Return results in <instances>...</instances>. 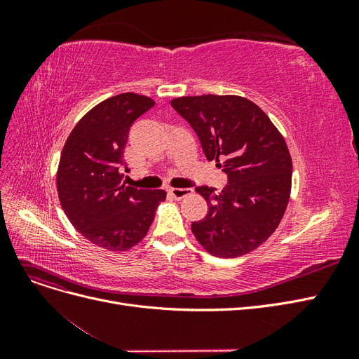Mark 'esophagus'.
<instances>
[{"instance_id": "esophagus-1", "label": "esophagus", "mask_w": 359, "mask_h": 359, "mask_svg": "<svg viewBox=\"0 0 359 359\" xmlns=\"http://www.w3.org/2000/svg\"><path fill=\"white\" fill-rule=\"evenodd\" d=\"M169 194H170V196H172L173 199L180 201V199H184V198L190 196V194H191V189H170V190H169Z\"/></svg>"}]
</instances>
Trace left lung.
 Masks as SVG:
<instances>
[{
  "instance_id": "1",
  "label": "left lung",
  "mask_w": 359,
  "mask_h": 359,
  "mask_svg": "<svg viewBox=\"0 0 359 359\" xmlns=\"http://www.w3.org/2000/svg\"><path fill=\"white\" fill-rule=\"evenodd\" d=\"M196 132L208 160H223L227 186L196 191L208 212L191 223L199 244L215 257L256 250L277 229L290 196L292 158L285 137L257 104L240 95H193L170 102Z\"/></svg>"
}]
</instances>
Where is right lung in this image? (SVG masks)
I'll list each match as a JSON object with an SVG mask.
<instances>
[{
    "label": "right lung",
    "mask_w": 359,
    "mask_h": 359,
    "mask_svg": "<svg viewBox=\"0 0 359 359\" xmlns=\"http://www.w3.org/2000/svg\"><path fill=\"white\" fill-rule=\"evenodd\" d=\"M154 104L135 93L111 97L82 116L62 148L57 172L62 210L76 231L109 252H126L142 241L166 199L165 190L121 182L130 127Z\"/></svg>",
    "instance_id": "right-lung-1"
}]
</instances>
